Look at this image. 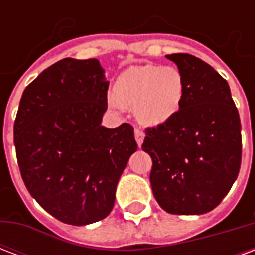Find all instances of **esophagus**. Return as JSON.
I'll return each instance as SVG.
<instances>
[{
  "mask_svg": "<svg viewBox=\"0 0 255 255\" xmlns=\"http://www.w3.org/2000/svg\"><path fill=\"white\" fill-rule=\"evenodd\" d=\"M135 139H136V143H138V146H142V143H143V139H144V132L142 131V129L135 128Z\"/></svg>",
  "mask_w": 255,
  "mask_h": 255,
  "instance_id": "34e87169",
  "label": "esophagus"
}]
</instances>
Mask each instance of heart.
Instances as JSON below:
<instances>
[{
	"mask_svg": "<svg viewBox=\"0 0 255 255\" xmlns=\"http://www.w3.org/2000/svg\"><path fill=\"white\" fill-rule=\"evenodd\" d=\"M186 83L173 65H133L123 71L113 87V98L126 108H133L144 126L164 124L180 111Z\"/></svg>",
	"mask_w": 255,
	"mask_h": 255,
	"instance_id": "b5f03b06",
	"label": "heart"
}]
</instances>
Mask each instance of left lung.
<instances>
[{
    "instance_id": "8db88e82",
    "label": "left lung",
    "mask_w": 255,
    "mask_h": 255,
    "mask_svg": "<svg viewBox=\"0 0 255 255\" xmlns=\"http://www.w3.org/2000/svg\"><path fill=\"white\" fill-rule=\"evenodd\" d=\"M186 83L175 117L146 128L142 149L153 166L150 183L155 201L171 214L213 210L238 177L242 161L241 119L230 86L201 58L168 54Z\"/></svg>"
}]
</instances>
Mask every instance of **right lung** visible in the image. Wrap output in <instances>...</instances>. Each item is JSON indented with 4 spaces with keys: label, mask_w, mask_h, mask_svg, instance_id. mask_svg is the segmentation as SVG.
<instances>
[{
    "label": "right lung",
    "mask_w": 255,
    "mask_h": 255,
    "mask_svg": "<svg viewBox=\"0 0 255 255\" xmlns=\"http://www.w3.org/2000/svg\"><path fill=\"white\" fill-rule=\"evenodd\" d=\"M109 82L98 60L64 58L32 80L20 100L14 146L31 197L65 224L105 219L138 144L133 127L101 126Z\"/></svg>",
    "instance_id": "obj_1"
}]
</instances>
